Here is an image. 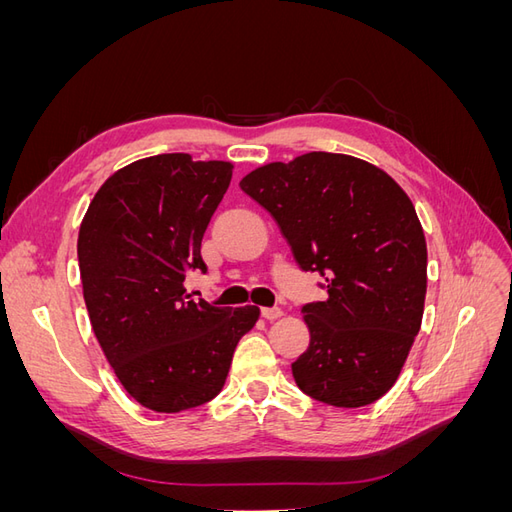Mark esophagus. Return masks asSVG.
Listing matches in <instances>:
<instances>
[{
  "mask_svg": "<svg viewBox=\"0 0 512 512\" xmlns=\"http://www.w3.org/2000/svg\"><path fill=\"white\" fill-rule=\"evenodd\" d=\"M260 314H262V318H265V320H277L284 312H282L280 307H262Z\"/></svg>",
  "mask_w": 512,
  "mask_h": 512,
  "instance_id": "34e87169",
  "label": "esophagus"
}]
</instances>
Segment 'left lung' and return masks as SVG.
I'll use <instances>...</instances> for the list:
<instances>
[{
  "label": "left lung",
  "mask_w": 512,
  "mask_h": 512,
  "mask_svg": "<svg viewBox=\"0 0 512 512\" xmlns=\"http://www.w3.org/2000/svg\"><path fill=\"white\" fill-rule=\"evenodd\" d=\"M294 260L327 282L303 305L309 348L292 363L299 389L335 408L374 404L399 378L421 329L427 243L412 200L382 168L312 151L241 179Z\"/></svg>",
  "instance_id": "8db88e82"
}]
</instances>
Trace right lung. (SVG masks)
Returning a JSON list of instances; mask_svg holds the SVG:
<instances>
[{
	"instance_id": "add662e5",
	"label": "right lung",
	"mask_w": 512,
	"mask_h": 512,
	"mask_svg": "<svg viewBox=\"0 0 512 512\" xmlns=\"http://www.w3.org/2000/svg\"><path fill=\"white\" fill-rule=\"evenodd\" d=\"M230 162L190 153L136 160L108 177L81 222L83 297L100 348L138 404L203 406L222 391L239 339L260 309L190 301L185 271L232 179Z\"/></svg>"
}]
</instances>
